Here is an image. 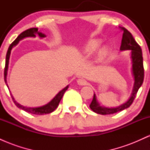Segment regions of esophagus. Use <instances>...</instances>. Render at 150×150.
Instances as JSON below:
<instances>
[{
  "label": "esophagus",
  "instance_id": "esophagus-1",
  "mask_svg": "<svg viewBox=\"0 0 150 150\" xmlns=\"http://www.w3.org/2000/svg\"><path fill=\"white\" fill-rule=\"evenodd\" d=\"M77 82L79 85H82V86L85 85L86 84H87V81L84 80V79H78V80H77Z\"/></svg>",
  "mask_w": 150,
  "mask_h": 150
}]
</instances>
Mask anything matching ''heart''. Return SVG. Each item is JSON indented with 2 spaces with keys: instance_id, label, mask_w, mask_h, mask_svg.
<instances>
[{
  "instance_id": "obj_1",
  "label": "heart",
  "mask_w": 150,
  "mask_h": 150,
  "mask_svg": "<svg viewBox=\"0 0 150 150\" xmlns=\"http://www.w3.org/2000/svg\"><path fill=\"white\" fill-rule=\"evenodd\" d=\"M101 44V40L100 39H92L88 42L87 44L84 47V51L87 53H92L99 47ZM108 51V47L106 46H104L99 50V55L104 56Z\"/></svg>"
}]
</instances>
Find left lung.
Returning a JSON list of instances; mask_svg holds the SVG:
<instances>
[{
  "mask_svg": "<svg viewBox=\"0 0 150 150\" xmlns=\"http://www.w3.org/2000/svg\"><path fill=\"white\" fill-rule=\"evenodd\" d=\"M123 31V37H122L121 45H120V51L130 50L131 51V59H132V72L134 76V86L132 89L131 96L129 99L124 104L115 108H108L105 106H101L97 101L95 94H94V97L91 102L89 107L94 112L101 115L112 114L119 111H123L125 108H128L135 99L137 91L141 85H142L144 80V67H143V58H142V49L139 44L135 42L133 37L126 29L124 27H120Z\"/></svg>",
  "mask_w": 150,
  "mask_h": 150,
  "instance_id": "left-lung-1",
  "label": "left lung"
}]
</instances>
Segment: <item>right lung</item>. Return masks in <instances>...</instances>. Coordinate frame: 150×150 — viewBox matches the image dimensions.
I'll return each instance as SVG.
<instances>
[{
  "mask_svg": "<svg viewBox=\"0 0 150 150\" xmlns=\"http://www.w3.org/2000/svg\"><path fill=\"white\" fill-rule=\"evenodd\" d=\"M36 34H38L39 37L40 38H44L46 37V35L42 33V32H38V28L28 29V30L24 31L23 32H22V33L20 34L18 37H17V39H15L14 42L10 44L9 48H8V52H7V54H6V66H5V70H4V80L8 89H9V87H8V84H7V74H8V65H9V59H10V53H11V50L13 47H14V46H16L19 43V42H20V40H22V39H24V38H26V37H35ZM68 85L67 86V87H65L64 89H62L61 91H60V92L56 94V97L53 98L50 102L48 103L47 104L44 105V106H40V107L33 108V107H27V106H24L17 102V101L15 100L14 97H13L12 94H11V97L13 101H14L15 104L19 108H21V109L24 110V111H27V112L28 113H32V114L44 115V114H47V113L53 112V111L58 107V104H59V102L61 101L63 94H64V93L65 92V91L68 89Z\"/></svg>",
  "mask_w": 150,
  "mask_h": 150,
  "instance_id": "add662e5",
  "label": "right lung"
}]
</instances>
